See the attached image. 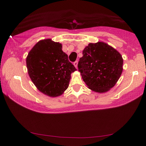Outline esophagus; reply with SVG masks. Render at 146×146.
Listing matches in <instances>:
<instances>
[{"instance_id":"34e87169","label":"esophagus","mask_w":146,"mask_h":146,"mask_svg":"<svg viewBox=\"0 0 146 146\" xmlns=\"http://www.w3.org/2000/svg\"><path fill=\"white\" fill-rule=\"evenodd\" d=\"M74 66L76 68H78V61H75L74 62Z\"/></svg>"}]
</instances>
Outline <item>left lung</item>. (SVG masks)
I'll use <instances>...</instances> for the list:
<instances>
[{
  "mask_svg": "<svg viewBox=\"0 0 146 146\" xmlns=\"http://www.w3.org/2000/svg\"><path fill=\"white\" fill-rule=\"evenodd\" d=\"M78 68L88 88L106 92L114 86L123 70L119 52L103 42L90 43L82 52Z\"/></svg>",
  "mask_w": 146,
  "mask_h": 146,
  "instance_id": "obj_1",
  "label": "left lung"
}]
</instances>
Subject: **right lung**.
<instances>
[{"label":"right lung","instance_id":"right-lung-1","mask_svg":"<svg viewBox=\"0 0 146 146\" xmlns=\"http://www.w3.org/2000/svg\"><path fill=\"white\" fill-rule=\"evenodd\" d=\"M62 48L60 43L51 39L42 40L27 57L31 80L40 92L50 97L62 94L68 87L72 72L76 70Z\"/></svg>","mask_w":146,"mask_h":146}]
</instances>
